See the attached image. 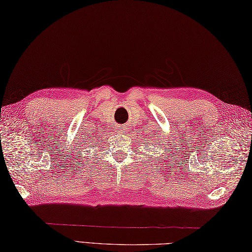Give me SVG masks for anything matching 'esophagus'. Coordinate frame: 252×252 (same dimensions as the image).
<instances>
[{"instance_id":"obj_1","label":"esophagus","mask_w":252,"mask_h":252,"mask_svg":"<svg viewBox=\"0 0 252 252\" xmlns=\"http://www.w3.org/2000/svg\"><path fill=\"white\" fill-rule=\"evenodd\" d=\"M117 132L120 133V134H122V133H126V129H125V126H119L117 127Z\"/></svg>"}]
</instances>
